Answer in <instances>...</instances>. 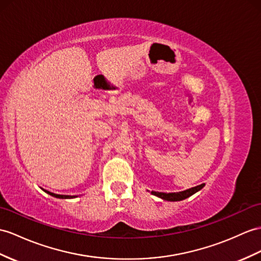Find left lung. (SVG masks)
I'll return each instance as SVG.
<instances>
[{
  "label": "left lung",
  "instance_id": "1",
  "mask_svg": "<svg viewBox=\"0 0 261 261\" xmlns=\"http://www.w3.org/2000/svg\"><path fill=\"white\" fill-rule=\"evenodd\" d=\"M205 186V184H201L199 186H196L193 188H189L184 190V192H179V193H158V192H151L152 195H155L160 198L164 199V200H169V201H178V200H182L186 199L187 197L194 195L195 193L198 192L202 187Z\"/></svg>",
  "mask_w": 261,
  "mask_h": 261
}]
</instances>
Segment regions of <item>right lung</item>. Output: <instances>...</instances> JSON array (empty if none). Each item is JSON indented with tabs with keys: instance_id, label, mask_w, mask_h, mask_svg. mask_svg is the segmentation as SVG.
<instances>
[{
	"instance_id": "1",
	"label": "right lung",
	"mask_w": 261,
	"mask_h": 261,
	"mask_svg": "<svg viewBox=\"0 0 261 261\" xmlns=\"http://www.w3.org/2000/svg\"><path fill=\"white\" fill-rule=\"evenodd\" d=\"M43 190H44V189H43ZM44 192L47 193V194H49L50 196L56 197V198H73V197H75V196H69V195H57V194H54V193H50V192H48V190H44Z\"/></svg>"
}]
</instances>
